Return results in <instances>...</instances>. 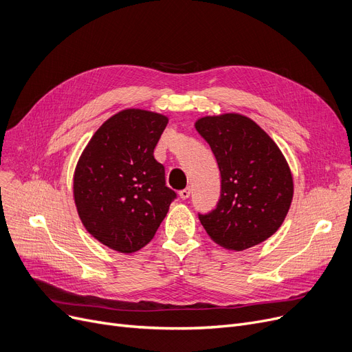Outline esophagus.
<instances>
[{
    "label": "esophagus",
    "instance_id": "34e87169",
    "mask_svg": "<svg viewBox=\"0 0 352 352\" xmlns=\"http://www.w3.org/2000/svg\"><path fill=\"white\" fill-rule=\"evenodd\" d=\"M179 196H180L182 200H186V199L190 196V188H186V189L180 190V192H179Z\"/></svg>",
    "mask_w": 352,
    "mask_h": 352
}]
</instances>
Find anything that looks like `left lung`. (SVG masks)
<instances>
[{
  "mask_svg": "<svg viewBox=\"0 0 352 352\" xmlns=\"http://www.w3.org/2000/svg\"><path fill=\"white\" fill-rule=\"evenodd\" d=\"M196 130L210 146L221 172V197L199 221L217 245L252 248L279 229L289 210L294 182L275 142L245 116L202 117Z\"/></svg>",
  "mask_w": 352,
  "mask_h": 352,
  "instance_id": "1",
  "label": "left lung"
}]
</instances>
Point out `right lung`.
<instances>
[{"mask_svg": "<svg viewBox=\"0 0 352 352\" xmlns=\"http://www.w3.org/2000/svg\"><path fill=\"white\" fill-rule=\"evenodd\" d=\"M166 124L163 114L123 110L94 133L77 163L73 190L80 219L117 252H136L152 241L177 197L153 156Z\"/></svg>", "mask_w": 352, "mask_h": 352, "instance_id": "1", "label": "right lung"}]
</instances>
